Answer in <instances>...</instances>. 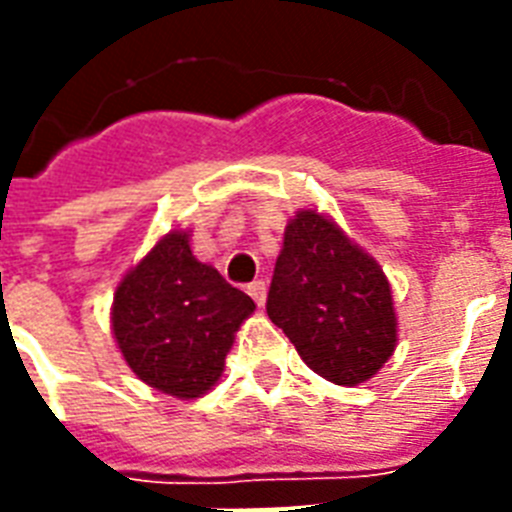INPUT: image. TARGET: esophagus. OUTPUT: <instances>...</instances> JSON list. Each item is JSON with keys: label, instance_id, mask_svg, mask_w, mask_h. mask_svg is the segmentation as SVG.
Here are the masks:
<instances>
[{"label": "esophagus", "instance_id": "1", "mask_svg": "<svg viewBox=\"0 0 512 512\" xmlns=\"http://www.w3.org/2000/svg\"><path fill=\"white\" fill-rule=\"evenodd\" d=\"M247 292H249V297H252V300H255L257 305H265V295H268V284H265L263 279H257V281H252V284H249Z\"/></svg>", "mask_w": 512, "mask_h": 512}]
</instances>
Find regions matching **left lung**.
Masks as SVG:
<instances>
[{
	"instance_id": "1",
	"label": "left lung",
	"mask_w": 512,
	"mask_h": 512,
	"mask_svg": "<svg viewBox=\"0 0 512 512\" xmlns=\"http://www.w3.org/2000/svg\"><path fill=\"white\" fill-rule=\"evenodd\" d=\"M265 311L313 372L358 385L396 350L385 273L327 217L303 209L284 231Z\"/></svg>"
}]
</instances>
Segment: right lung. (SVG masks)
Segmentation results:
<instances>
[{"label": "right lung", "mask_w": 512, "mask_h": 512, "mask_svg": "<svg viewBox=\"0 0 512 512\" xmlns=\"http://www.w3.org/2000/svg\"><path fill=\"white\" fill-rule=\"evenodd\" d=\"M252 311V297L199 263L188 233L172 231L116 287L111 321L140 380L170 396L199 398L220 380L233 332Z\"/></svg>", "instance_id": "obj_1"}]
</instances>
